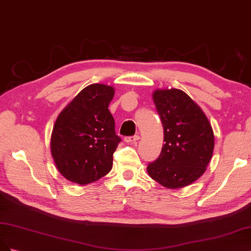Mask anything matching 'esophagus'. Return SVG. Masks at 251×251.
<instances>
[{
  "label": "esophagus",
  "mask_w": 251,
  "mask_h": 251,
  "mask_svg": "<svg viewBox=\"0 0 251 251\" xmlns=\"http://www.w3.org/2000/svg\"><path fill=\"white\" fill-rule=\"evenodd\" d=\"M140 140V136L139 135H133V136H126L124 141L126 143H136L137 141Z\"/></svg>",
  "instance_id": "1"
}]
</instances>
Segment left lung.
Returning <instances> with one entry per match:
<instances>
[{"label": "left lung", "instance_id": "1", "mask_svg": "<svg viewBox=\"0 0 251 251\" xmlns=\"http://www.w3.org/2000/svg\"><path fill=\"white\" fill-rule=\"evenodd\" d=\"M153 101L164 127L159 156L148 164L152 179L168 189H179L204 173L214 151V132L207 118L184 92L157 90Z\"/></svg>", "mask_w": 251, "mask_h": 251}]
</instances>
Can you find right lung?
I'll return each mask as SVG.
<instances>
[{"label":"right lung","mask_w":251,"mask_h":251,"mask_svg":"<svg viewBox=\"0 0 251 251\" xmlns=\"http://www.w3.org/2000/svg\"><path fill=\"white\" fill-rule=\"evenodd\" d=\"M114 87L91 84L80 92L56 120L51 152L58 171L72 182L87 184L106 175L121 142L108 110Z\"/></svg>","instance_id":"right-lung-1"}]
</instances>
